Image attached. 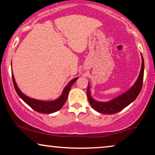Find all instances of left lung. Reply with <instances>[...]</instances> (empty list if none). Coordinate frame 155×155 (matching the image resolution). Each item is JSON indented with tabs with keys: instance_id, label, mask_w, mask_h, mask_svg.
Listing matches in <instances>:
<instances>
[{
	"instance_id": "8db88e82",
	"label": "left lung",
	"mask_w": 155,
	"mask_h": 155,
	"mask_svg": "<svg viewBox=\"0 0 155 155\" xmlns=\"http://www.w3.org/2000/svg\"><path fill=\"white\" fill-rule=\"evenodd\" d=\"M143 76L144 60L143 57L142 56V66L140 73L139 77L137 78V81L135 82L134 85L130 90L117 97V98L109 101V102H99V101L94 100L91 97L90 92V86L88 84L87 94V98L89 101H90V104L95 111L101 114H113L120 111L124 108H126L127 106L130 104L131 102H133L138 96L142 90V87H143Z\"/></svg>"
}]
</instances>
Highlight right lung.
I'll list each match as a JSON object with an SVG mask.
<instances>
[{
  "label": "right lung",
  "mask_w": 155,
  "mask_h": 155,
  "mask_svg": "<svg viewBox=\"0 0 155 155\" xmlns=\"http://www.w3.org/2000/svg\"><path fill=\"white\" fill-rule=\"evenodd\" d=\"M12 82H13L14 87L15 89L16 92L18 93L19 97L25 101L27 104H28L31 109H33L35 111L39 112V113L43 114H51L54 112H56L58 110H60L64 104L65 101L67 100L68 96L69 91L71 90L72 85L74 82L78 79V78H74L71 82L68 84V85L65 87L64 90H63V94L59 97L58 99L52 101H39L36 100V99H31L29 97L25 96L23 93L21 92V91L19 90V88L17 86L16 82L15 81L14 76L12 74Z\"/></svg>",
  "instance_id": "1"
}]
</instances>
